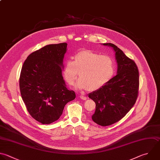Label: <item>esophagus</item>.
Wrapping results in <instances>:
<instances>
[{
  "label": "esophagus",
  "mask_w": 160,
  "mask_h": 160,
  "mask_svg": "<svg viewBox=\"0 0 160 160\" xmlns=\"http://www.w3.org/2000/svg\"><path fill=\"white\" fill-rule=\"evenodd\" d=\"M80 98L82 100H86L87 98L86 96H80Z\"/></svg>",
  "instance_id": "1"
}]
</instances>
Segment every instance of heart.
I'll list each match as a JSON object with an SVG mask.
<instances>
[{"label": "heart", "mask_w": 160, "mask_h": 160, "mask_svg": "<svg viewBox=\"0 0 160 160\" xmlns=\"http://www.w3.org/2000/svg\"><path fill=\"white\" fill-rule=\"evenodd\" d=\"M81 77L75 88L90 91L99 90L107 84L114 73L112 59L91 50H84L74 56V61H68L64 68L63 76L66 81L73 85L78 75Z\"/></svg>", "instance_id": "1"}]
</instances>
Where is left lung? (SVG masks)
Listing matches in <instances>:
<instances>
[{
  "instance_id": "1",
  "label": "left lung",
  "mask_w": 160,
  "mask_h": 160,
  "mask_svg": "<svg viewBox=\"0 0 160 160\" xmlns=\"http://www.w3.org/2000/svg\"><path fill=\"white\" fill-rule=\"evenodd\" d=\"M112 48L118 64L116 76L88 97L96 103L92 119L102 126L111 125L121 119L132 108L138 97L139 72L136 63L116 46L102 44Z\"/></svg>"
}]
</instances>
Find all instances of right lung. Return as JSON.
<instances>
[{"label": "right lung", "instance_id": "obj_1", "mask_svg": "<svg viewBox=\"0 0 160 160\" xmlns=\"http://www.w3.org/2000/svg\"><path fill=\"white\" fill-rule=\"evenodd\" d=\"M67 43L47 45L31 53L24 61L19 79L21 94L31 116L42 124H51L62 114L65 105L76 98L62 74Z\"/></svg>", "mask_w": 160, "mask_h": 160}]
</instances>
